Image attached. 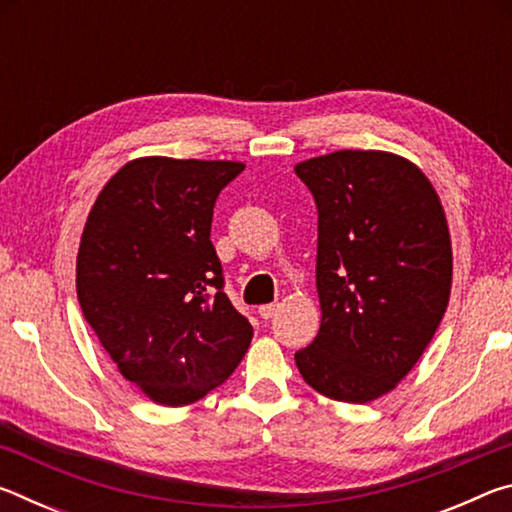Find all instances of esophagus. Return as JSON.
<instances>
[{"instance_id":"1","label":"esophagus","mask_w":512,"mask_h":512,"mask_svg":"<svg viewBox=\"0 0 512 512\" xmlns=\"http://www.w3.org/2000/svg\"><path fill=\"white\" fill-rule=\"evenodd\" d=\"M277 309H280V305H262V307H259V316L268 320V318H273L277 314Z\"/></svg>"}]
</instances>
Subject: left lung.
I'll return each mask as SVG.
<instances>
[{"label": "left lung", "mask_w": 512, "mask_h": 512, "mask_svg": "<svg viewBox=\"0 0 512 512\" xmlns=\"http://www.w3.org/2000/svg\"><path fill=\"white\" fill-rule=\"evenodd\" d=\"M318 207L320 329L296 352L302 379L336 402L391 393L418 363L452 291L445 210L413 162L334 151L296 164Z\"/></svg>", "instance_id": "1"}]
</instances>
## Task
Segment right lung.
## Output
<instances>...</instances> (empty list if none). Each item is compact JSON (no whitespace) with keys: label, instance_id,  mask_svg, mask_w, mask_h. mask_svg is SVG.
<instances>
[{"label":"right lung","instance_id":"obj_1","mask_svg":"<svg viewBox=\"0 0 512 512\" xmlns=\"http://www.w3.org/2000/svg\"><path fill=\"white\" fill-rule=\"evenodd\" d=\"M246 164L137 158L85 221L76 293L103 350L153 402L185 406L219 388L253 339L223 293L214 203Z\"/></svg>","mask_w":512,"mask_h":512}]
</instances>
